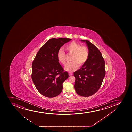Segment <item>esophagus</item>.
Instances as JSON below:
<instances>
[{
    "mask_svg": "<svg viewBox=\"0 0 132 132\" xmlns=\"http://www.w3.org/2000/svg\"><path fill=\"white\" fill-rule=\"evenodd\" d=\"M68 74H69V76H72V75H73V74H72V73H68Z\"/></svg>",
    "mask_w": 132,
    "mask_h": 132,
    "instance_id": "esophagus-1",
    "label": "esophagus"
}]
</instances>
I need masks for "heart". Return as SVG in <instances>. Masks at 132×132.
Here are the masks:
<instances>
[{"instance_id":"heart-1","label":"heart","mask_w":132,"mask_h":132,"mask_svg":"<svg viewBox=\"0 0 132 132\" xmlns=\"http://www.w3.org/2000/svg\"><path fill=\"white\" fill-rule=\"evenodd\" d=\"M65 49L69 53L73 54L71 62L68 63L65 65L64 69L69 72L76 71L80 66H82L87 61L89 57V51L86 46H82L80 43L72 42L65 47ZM57 59L61 63L66 64V54L62 49H60L57 52Z\"/></svg>"}]
</instances>
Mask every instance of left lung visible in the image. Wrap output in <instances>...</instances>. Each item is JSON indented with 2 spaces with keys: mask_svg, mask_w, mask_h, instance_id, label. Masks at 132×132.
Listing matches in <instances>:
<instances>
[{
  "mask_svg": "<svg viewBox=\"0 0 132 132\" xmlns=\"http://www.w3.org/2000/svg\"><path fill=\"white\" fill-rule=\"evenodd\" d=\"M85 42L89 51L87 61L74 72L75 88L79 95L89 97L98 91L105 75V62L98 49L89 41Z\"/></svg>",
  "mask_w": 132,
  "mask_h": 132,
  "instance_id": "1",
  "label": "left lung"
}]
</instances>
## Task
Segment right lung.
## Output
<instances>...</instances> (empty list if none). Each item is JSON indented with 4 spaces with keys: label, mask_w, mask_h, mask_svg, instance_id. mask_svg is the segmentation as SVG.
<instances>
[{
    "label": "right lung",
    "mask_w": 132,
    "mask_h": 132,
    "mask_svg": "<svg viewBox=\"0 0 132 132\" xmlns=\"http://www.w3.org/2000/svg\"><path fill=\"white\" fill-rule=\"evenodd\" d=\"M68 38H52L46 42L37 53L32 65L31 77L37 90L48 98L59 95L63 89V83L68 78L57 59V52Z\"/></svg>",
    "instance_id": "1"
}]
</instances>
